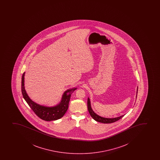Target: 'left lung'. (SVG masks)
<instances>
[{"instance_id":"obj_1","label":"left lung","mask_w":160,"mask_h":160,"mask_svg":"<svg viewBox=\"0 0 160 160\" xmlns=\"http://www.w3.org/2000/svg\"><path fill=\"white\" fill-rule=\"evenodd\" d=\"M138 87H137V94H136V98L137 97V93H138ZM88 112L90 113V115L93 118L95 121L100 123H104V124H108V123H114L115 122L117 121L118 120L121 119L124 116V115H123L122 116L117 117L115 118H103L101 116L98 115V114H96V112H94L92 107H91V101H90V98L88 97Z\"/></svg>"}]
</instances>
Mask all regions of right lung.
Wrapping results in <instances>:
<instances>
[{
  "instance_id": "1",
  "label": "right lung",
  "mask_w": 160,
  "mask_h": 160,
  "mask_svg": "<svg viewBox=\"0 0 160 160\" xmlns=\"http://www.w3.org/2000/svg\"><path fill=\"white\" fill-rule=\"evenodd\" d=\"M25 73L26 72H24L22 75L21 91L23 97L31 109L39 118L46 121H55L62 118L68 110L71 95L72 92L77 89V88H69L64 91L62 96L60 102L55 106L50 107L40 105L32 101L26 92L24 87Z\"/></svg>"
}]
</instances>
